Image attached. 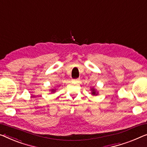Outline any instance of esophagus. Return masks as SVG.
Here are the masks:
<instances>
[{"label":"esophagus","instance_id":"obj_1","mask_svg":"<svg viewBox=\"0 0 147 147\" xmlns=\"http://www.w3.org/2000/svg\"><path fill=\"white\" fill-rule=\"evenodd\" d=\"M79 78H77V79H73V81H75V82H78V81H79Z\"/></svg>","mask_w":147,"mask_h":147}]
</instances>
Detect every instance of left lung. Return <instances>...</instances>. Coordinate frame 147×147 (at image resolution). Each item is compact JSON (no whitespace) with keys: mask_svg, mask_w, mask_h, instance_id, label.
<instances>
[{"mask_svg":"<svg viewBox=\"0 0 147 147\" xmlns=\"http://www.w3.org/2000/svg\"><path fill=\"white\" fill-rule=\"evenodd\" d=\"M92 90V94H94V95H96V92H95V90L94 89V88H92V89H91Z\"/></svg>","mask_w":147,"mask_h":147,"instance_id":"1","label":"left lung"}]
</instances>
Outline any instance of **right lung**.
Here are the masks:
<instances>
[{
  "instance_id": "1",
  "label": "right lung",
  "mask_w": 147,
  "mask_h": 147,
  "mask_svg": "<svg viewBox=\"0 0 147 147\" xmlns=\"http://www.w3.org/2000/svg\"><path fill=\"white\" fill-rule=\"evenodd\" d=\"M52 92H55V90H52Z\"/></svg>"
}]
</instances>
